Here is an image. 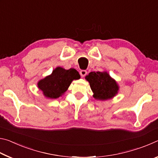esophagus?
Here are the masks:
<instances>
[{
	"label": "esophagus",
	"mask_w": 158,
	"mask_h": 158,
	"mask_svg": "<svg viewBox=\"0 0 158 158\" xmlns=\"http://www.w3.org/2000/svg\"><path fill=\"white\" fill-rule=\"evenodd\" d=\"M80 74H81V76L82 77H85L87 74V71L86 70H84V69H82V70L80 71Z\"/></svg>",
	"instance_id": "34e87169"
}]
</instances>
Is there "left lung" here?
<instances>
[{"mask_svg": "<svg viewBox=\"0 0 158 158\" xmlns=\"http://www.w3.org/2000/svg\"><path fill=\"white\" fill-rule=\"evenodd\" d=\"M96 100H106L116 95L119 90L118 85L106 72H91L85 76Z\"/></svg>", "mask_w": 158, "mask_h": 158, "instance_id": "obj_1", "label": "left lung"}]
</instances>
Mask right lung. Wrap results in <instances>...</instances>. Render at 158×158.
Masks as SVG:
<instances>
[{
	"label": "right lung",
	"mask_w": 158,
	"mask_h": 158,
	"mask_svg": "<svg viewBox=\"0 0 158 158\" xmlns=\"http://www.w3.org/2000/svg\"><path fill=\"white\" fill-rule=\"evenodd\" d=\"M80 77L75 69H65L58 67L53 69L52 74L39 81L37 86L45 97L56 99L64 94L74 79H79Z\"/></svg>",
	"instance_id": "right-lung-1"
}]
</instances>
